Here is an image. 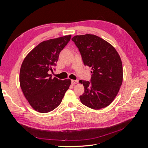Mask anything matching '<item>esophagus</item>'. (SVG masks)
I'll use <instances>...</instances> for the list:
<instances>
[{
    "instance_id": "esophagus-1",
    "label": "esophagus",
    "mask_w": 148,
    "mask_h": 148,
    "mask_svg": "<svg viewBox=\"0 0 148 148\" xmlns=\"http://www.w3.org/2000/svg\"><path fill=\"white\" fill-rule=\"evenodd\" d=\"M71 83L73 84H75L78 83V80H71Z\"/></svg>"
}]
</instances>
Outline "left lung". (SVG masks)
I'll use <instances>...</instances> for the list:
<instances>
[{"label": "left lung", "mask_w": 148, "mask_h": 148, "mask_svg": "<svg viewBox=\"0 0 148 148\" xmlns=\"http://www.w3.org/2000/svg\"><path fill=\"white\" fill-rule=\"evenodd\" d=\"M71 40L78 48L84 65L92 70L91 82L79 81L84 88L80 101L92 109L107 107L117 96L123 82L119 53L110 43L94 34L77 35Z\"/></svg>", "instance_id": "1"}]
</instances>
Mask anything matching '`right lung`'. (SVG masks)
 I'll use <instances>...</instances> for the list:
<instances>
[{"instance_id": "add662e5", "label": "right lung", "mask_w": 148, "mask_h": 148, "mask_svg": "<svg viewBox=\"0 0 148 148\" xmlns=\"http://www.w3.org/2000/svg\"><path fill=\"white\" fill-rule=\"evenodd\" d=\"M71 35L42 41L26 56L20 71V85L30 106L47 113L59 106L71 84L70 79L52 78L59 53L70 41Z\"/></svg>"}]
</instances>
